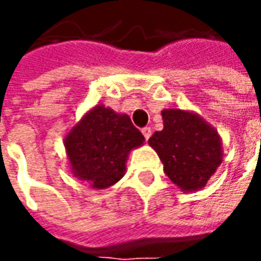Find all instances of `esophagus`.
<instances>
[{
  "label": "esophagus",
  "instance_id": "obj_1",
  "mask_svg": "<svg viewBox=\"0 0 261 261\" xmlns=\"http://www.w3.org/2000/svg\"><path fill=\"white\" fill-rule=\"evenodd\" d=\"M142 136L145 137V140H149V137H151V128L149 127H144L141 130Z\"/></svg>",
  "mask_w": 261,
  "mask_h": 261
}]
</instances>
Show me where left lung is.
Returning <instances> with one entry per match:
<instances>
[{
  "instance_id": "1",
  "label": "left lung",
  "mask_w": 261,
  "mask_h": 261,
  "mask_svg": "<svg viewBox=\"0 0 261 261\" xmlns=\"http://www.w3.org/2000/svg\"><path fill=\"white\" fill-rule=\"evenodd\" d=\"M164 130L155 131L148 144L156 151L170 181L181 192H197L222 164V140L200 114L164 109Z\"/></svg>"
}]
</instances>
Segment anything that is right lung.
Wrapping results in <instances>:
<instances>
[{"instance_id":"1","label":"right lung","mask_w":261,"mask_h":261,"mask_svg":"<svg viewBox=\"0 0 261 261\" xmlns=\"http://www.w3.org/2000/svg\"><path fill=\"white\" fill-rule=\"evenodd\" d=\"M144 141L127 114L96 105L65 134L69 170L95 190L108 189L125 175L128 155Z\"/></svg>"}]
</instances>
